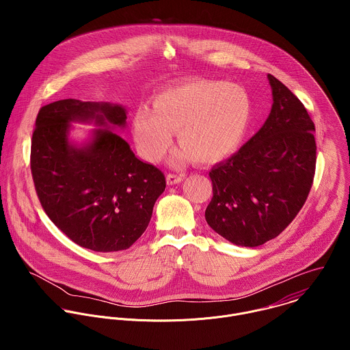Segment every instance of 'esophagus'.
Returning a JSON list of instances; mask_svg holds the SVG:
<instances>
[{"mask_svg":"<svg viewBox=\"0 0 350 350\" xmlns=\"http://www.w3.org/2000/svg\"><path fill=\"white\" fill-rule=\"evenodd\" d=\"M165 180H167V185H168V186H174V185L180 183V182L183 180V176H182V175L168 174V175H167V178H165Z\"/></svg>","mask_w":350,"mask_h":350,"instance_id":"1","label":"esophagus"}]
</instances>
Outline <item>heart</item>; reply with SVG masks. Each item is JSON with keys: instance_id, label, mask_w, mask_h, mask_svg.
<instances>
[{"instance_id": "1", "label": "heart", "mask_w": 350, "mask_h": 350, "mask_svg": "<svg viewBox=\"0 0 350 350\" xmlns=\"http://www.w3.org/2000/svg\"><path fill=\"white\" fill-rule=\"evenodd\" d=\"M252 102L248 93L224 81L190 79L163 89L153 109L140 106L133 117L139 152L148 161L159 160L176 131L182 147L175 161L191 157L202 164L233 154L250 128Z\"/></svg>"}]
</instances>
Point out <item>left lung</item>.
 <instances>
[{"label": "left lung", "mask_w": 350, "mask_h": 350, "mask_svg": "<svg viewBox=\"0 0 350 350\" xmlns=\"http://www.w3.org/2000/svg\"><path fill=\"white\" fill-rule=\"evenodd\" d=\"M271 113L239 152L210 171L208 226L239 247L254 248L278 237L308 197L317 161L315 126L306 107L268 74Z\"/></svg>", "instance_id": "obj_1"}]
</instances>
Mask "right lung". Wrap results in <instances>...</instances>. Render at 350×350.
Segmentation results:
<instances>
[{"label":"right lung","instance_id":"add662e5","mask_svg":"<svg viewBox=\"0 0 350 350\" xmlns=\"http://www.w3.org/2000/svg\"><path fill=\"white\" fill-rule=\"evenodd\" d=\"M72 122L98 128L78 145ZM31 170L51 221L75 244L96 252L128 250L146 232L164 174L142 161L116 131L126 126V109L110 102L56 100L39 110Z\"/></svg>","mask_w":350,"mask_h":350}]
</instances>
